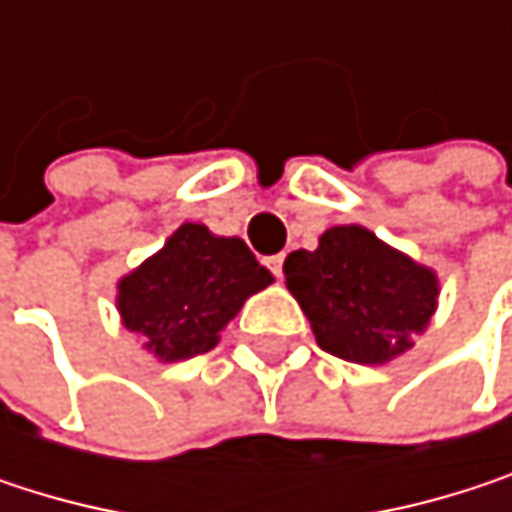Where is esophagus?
<instances>
[{
	"label": "esophagus",
	"instance_id": "esophagus-1",
	"mask_svg": "<svg viewBox=\"0 0 512 512\" xmlns=\"http://www.w3.org/2000/svg\"><path fill=\"white\" fill-rule=\"evenodd\" d=\"M266 266H269V272H272L275 278H281V272H284V255L266 257Z\"/></svg>",
	"mask_w": 512,
	"mask_h": 512
}]
</instances>
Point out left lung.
<instances>
[{"instance_id": "left-lung-1", "label": "left lung", "mask_w": 512, "mask_h": 512, "mask_svg": "<svg viewBox=\"0 0 512 512\" xmlns=\"http://www.w3.org/2000/svg\"><path fill=\"white\" fill-rule=\"evenodd\" d=\"M284 278L317 344L356 364L403 356L430 326L439 299L433 269L385 246L361 225L329 228L314 252H290Z\"/></svg>"}]
</instances>
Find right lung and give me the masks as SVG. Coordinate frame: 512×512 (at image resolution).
<instances>
[{"mask_svg": "<svg viewBox=\"0 0 512 512\" xmlns=\"http://www.w3.org/2000/svg\"><path fill=\"white\" fill-rule=\"evenodd\" d=\"M272 284L240 237L180 225L165 246L118 281V311L159 361L210 353L243 302Z\"/></svg>", "mask_w": 512, "mask_h": 512, "instance_id": "right-lung-1", "label": "right lung"}]
</instances>
